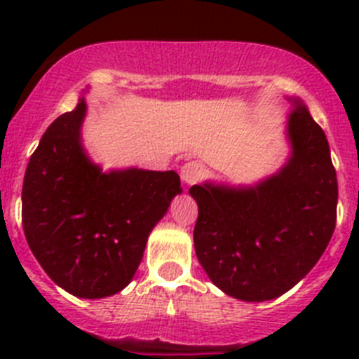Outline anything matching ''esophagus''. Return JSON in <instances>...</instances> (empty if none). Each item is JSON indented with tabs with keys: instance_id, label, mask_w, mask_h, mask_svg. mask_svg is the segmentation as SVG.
I'll return each mask as SVG.
<instances>
[{
	"instance_id": "obj_1",
	"label": "esophagus",
	"mask_w": 359,
	"mask_h": 359,
	"mask_svg": "<svg viewBox=\"0 0 359 359\" xmlns=\"http://www.w3.org/2000/svg\"><path fill=\"white\" fill-rule=\"evenodd\" d=\"M205 176V165L201 161H189L182 167V180L187 185H194Z\"/></svg>"
}]
</instances>
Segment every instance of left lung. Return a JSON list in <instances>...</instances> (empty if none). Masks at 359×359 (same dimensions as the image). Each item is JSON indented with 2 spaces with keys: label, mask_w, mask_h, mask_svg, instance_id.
<instances>
[{
  "label": "left lung",
  "mask_w": 359,
  "mask_h": 359,
  "mask_svg": "<svg viewBox=\"0 0 359 359\" xmlns=\"http://www.w3.org/2000/svg\"><path fill=\"white\" fill-rule=\"evenodd\" d=\"M291 156L253 187H190L198 203L194 248L210 280L246 302L271 300L302 280L336 226L338 182L325 133L290 98Z\"/></svg>",
  "instance_id": "1"
}]
</instances>
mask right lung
<instances>
[{
    "instance_id": "add662e5",
    "label": "right lung",
    "mask_w": 359,
    "mask_h": 359,
    "mask_svg": "<svg viewBox=\"0 0 359 359\" xmlns=\"http://www.w3.org/2000/svg\"><path fill=\"white\" fill-rule=\"evenodd\" d=\"M84 116L82 97L44 131L25 172L21 215L32 253L57 286L104 298L133 280L182 183L174 170L102 172L82 149Z\"/></svg>"
}]
</instances>
